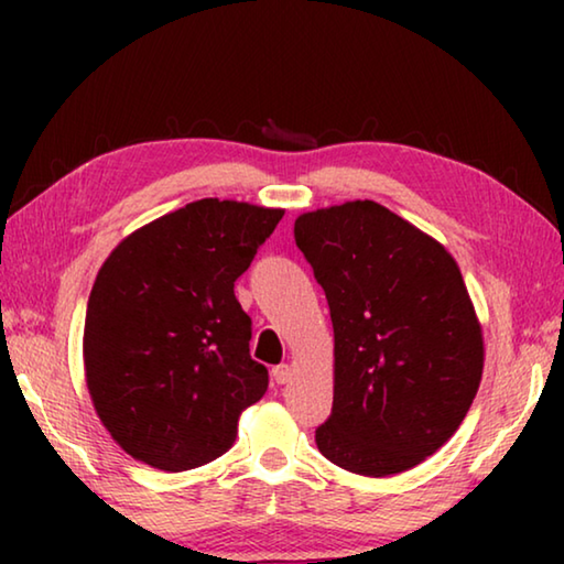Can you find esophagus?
Listing matches in <instances>:
<instances>
[{
  "instance_id": "obj_1",
  "label": "esophagus",
  "mask_w": 564,
  "mask_h": 564,
  "mask_svg": "<svg viewBox=\"0 0 564 564\" xmlns=\"http://www.w3.org/2000/svg\"><path fill=\"white\" fill-rule=\"evenodd\" d=\"M273 378H275V383H279V386L291 383V378H293V368L289 366V362H281V366H275V368H273Z\"/></svg>"
}]
</instances>
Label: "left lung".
I'll return each instance as SVG.
<instances>
[{"label":"left lung","instance_id":"left-lung-1","mask_svg":"<svg viewBox=\"0 0 564 564\" xmlns=\"http://www.w3.org/2000/svg\"><path fill=\"white\" fill-rule=\"evenodd\" d=\"M333 321V410L316 445L343 470L405 473L451 441L482 378V326L443 243L376 202L293 226Z\"/></svg>","mask_w":564,"mask_h":564}]
</instances>
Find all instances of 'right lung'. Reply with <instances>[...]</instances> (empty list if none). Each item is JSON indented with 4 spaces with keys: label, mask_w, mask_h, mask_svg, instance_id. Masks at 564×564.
I'll use <instances>...</instances> for the list:
<instances>
[{
    "label": "right lung",
    "mask_w": 564,
    "mask_h": 564,
    "mask_svg": "<svg viewBox=\"0 0 564 564\" xmlns=\"http://www.w3.org/2000/svg\"><path fill=\"white\" fill-rule=\"evenodd\" d=\"M283 208L202 198L137 228L91 285L84 373L123 453L166 473L234 445L269 370L248 352L251 318L234 283Z\"/></svg>",
    "instance_id": "right-lung-1"
}]
</instances>
